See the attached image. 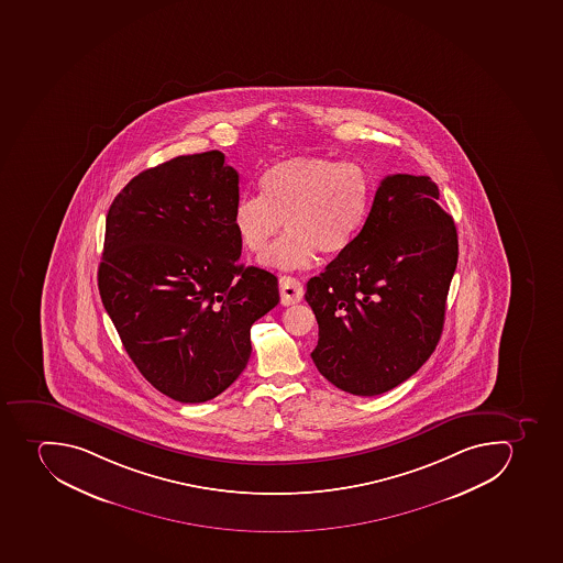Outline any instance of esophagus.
<instances>
[{"mask_svg":"<svg viewBox=\"0 0 563 563\" xmlns=\"http://www.w3.org/2000/svg\"><path fill=\"white\" fill-rule=\"evenodd\" d=\"M279 294H282V305L288 307V305H296L301 301L302 285L299 284V279L292 278V276H282L279 278Z\"/></svg>","mask_w":563,"mask_h":563,"instance_id":"1","label":"esophagus"}]
</instances>
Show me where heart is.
<instances>
[{
  "mask_svg": "<svg viewBox=\"0 0 563 563\" xmlns=\"http://www.w3.org/2000/svg\"><path fill=\"white\" fill-rule=\"evenodd\" d=\"M261 196H246L233 210V230L242 246L261 255L282 232L262 264L275 269H302L317 253L342 255L364 228L373 181L355 162L322 156H294L261 176Z\"/></svg>",
  "mask_w": 563,
  "mask_h": 563,
  "instance_id": "obj_1",
  "label": "heart"
}]
</instances>
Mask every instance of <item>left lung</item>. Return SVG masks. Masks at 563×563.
<instances>
[{
	"instance_id": "8db88e82",
	"label": "left lung",
	"mask_w": 563,
	"mask_h": 563,
	"mask_svg": "<svg viewBox=\"0 0 563 563\" xmlns=\"http://www.w3.org/2000/svg\"><path fill=\"white\" fill-rule=\"evenodd\" d=\"M456 262V227L435 181L383 178L350 250L308 279L319 373L355 396H378L416 374L442 335Z\"/></svg>"
}]
</instances>
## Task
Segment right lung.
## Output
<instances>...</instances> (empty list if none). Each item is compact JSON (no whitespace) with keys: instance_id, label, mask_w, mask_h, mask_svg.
<instances>
[{"instance_id":"obj_1","label":"right lung","mask_w":563,"mask_h":563,"mask_svg":"<svg viewBox=\"0 0 563 563\" xmlns=\"http://www.w3.org/2000/svg\"><path fill=\"white\" fill-rule=\"evenodd\" d=\"M239 173L218 150L142 170L110 205L101 301L142 376L205 402L246 368L250 330L278 305V278L239 264Z\"/></svg>"}]
</instances>
